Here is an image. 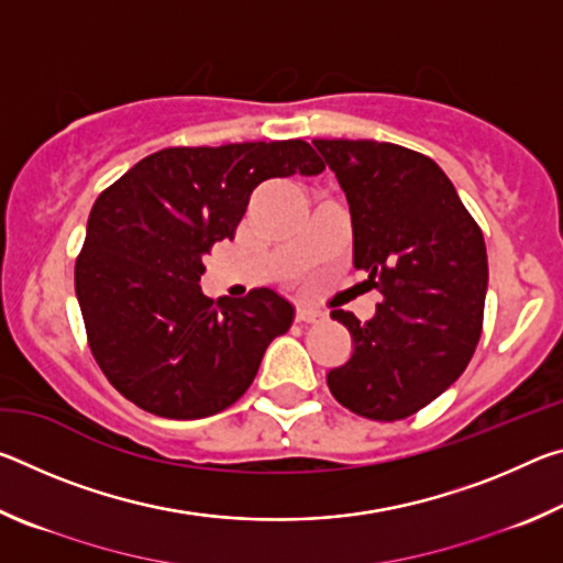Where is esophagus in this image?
Returning <instances> with one entry per match:
<instances>
[{
    "label": "esophagus",
    "instance_id": "obj_1",
    "mask_svg": "<svg viewBox=\"0 0 563 563\" xmlns=\"http://www.w3.org/2000/svg\"><path fill=\"white\" fill-rule=\"evenodd\" d=\"M322 318V312L318 310V308H310V305H298V308H295V320L298 322H320Z\"/></svg>",
    "mask_w": 563,
    "mask_h": 563
}]
</instances>
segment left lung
I'll list each match as a JSON object with an SVG mask.
<instances>
[{"label":"left lung","instance_id":"8db88e82","mask_svg":"<svg viewBox=\"0 0 563 563\" xmlns=\"http://www.w3.org/2000/svg\"><path fill=\"white\" fill-rule=\"evenodd\" d=\"M312 144L347 196L352 263L383 292L367 322L330 312L355 350L330 369L328 387L350 412L395 422L430 405L470 365L487 298V245L432 158L365 139Z\"/></svg>","mask_w":563,"mask_h":563}]
</instances>
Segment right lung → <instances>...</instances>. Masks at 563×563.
<instances>
[{
    "instance_id": "right-lung-1",
    "label": "right lung",
    "mask_w": 563,
    "mask_h": 563,
    "mask_svg": "<svg viewBox=\"0 0 563 563\" xmlns=\"http://www.w3.org/2000/svg\"><path fill=\"white\" fill-rule=\"evenodd\" d=\"M300 139L164 148L97 198L74 285L101 373L133 405L201 419L241 399L292 305L271 288L213 302L206 255L235 235L251 194L268 178L318 176Z\"/></svg>"
}]
</instances>
